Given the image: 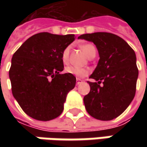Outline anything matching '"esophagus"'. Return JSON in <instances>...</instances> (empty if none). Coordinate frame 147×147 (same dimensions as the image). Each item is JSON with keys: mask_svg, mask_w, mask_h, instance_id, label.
<instances>
[{"mask_svg": "<svg viewBox=\"0 0 147 147\" xmlns=\"http://www.w3.org/2000/svg\"><path fill=\"white\" fill-rule=\"evenodd\" d=\"M81 82H82V79H80V78H77L76 79L77 85H78V84H79V83H81Z\"/></svg>", "mask_w": 147, "mask_h": 147, "instance_id": "esophagus-1", "label": "esophagus"}]
</instances>
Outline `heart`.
Wrapping results in <instances>:
<instances>
[{"label": "heart", "instance_id": "heart-1", "mask_svg": "<svg viewBox=\"0 0 147 147\" xmlns=\"http://www.w3.org/2000/svg\"><path fill=\"white\" fill-rule=\"evenodd\" d=\"M81 49L88 58L92 57V55H96V49L93 44H92V43L82 44V45H81ZM69 51H70V47H67L62 52L61 57H62V61L65 65H66L69 62ZM65 71H66V73L70 74L72 75L78 77V78H82V77H85L88 74V69L76 67V66H69L65 69Z\"/></svg>", "mask_w": 147, "mask_h": 147}]
</instances>
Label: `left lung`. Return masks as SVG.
<instances>
[{
  "mask_svg": "<svg viewBox=\"0 0 147 147\" xmlns=\"http://www.w3.org/2000/svg\"><path fill=\"white\" fill-rule=\"evenodd\" d=\"M93 42L100 59L88 82L90 92L83 98L88 113L99 120H112L132 102L136 93L138 69L136 54L123 38L110 32L78 37Z\"/></svg>",
  "mask_w": 147,
  "mask_h": 147,
  "instance_id": "1",
  "label": "left lung"
}]
</instances>
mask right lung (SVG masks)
<instances>
[{
    "instance_id": "1",
    "label": "right lung",
    "mask_w": 147,
    "mask_h": 147,
    "mask_svg": "<svg viewBox=\"0 0 147 147\" xmlns=\"http://www.w3.org/2000/svg\"><path fill=\"white\" fill-rule=\"evenodd\" d=\"M74 39V34L40 32L26 40L13 55L9 71L12 94L32 119L49 121L63 112L76 78L59 74L64 69L61 56Z\"/></svg>"
}]
</instances>
